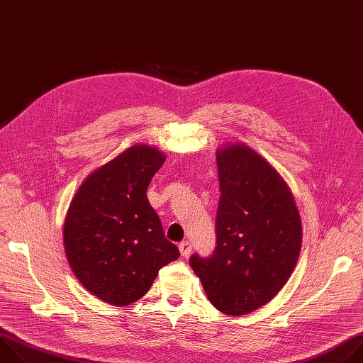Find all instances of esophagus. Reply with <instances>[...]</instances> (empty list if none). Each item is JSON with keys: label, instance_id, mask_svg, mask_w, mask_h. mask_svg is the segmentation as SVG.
Wrapping results in <instances>:
<instances>
[{"label": "esophagus", "instance_id": "1", "mask_svg": "<svg viewBox=\"0 0 363 363\" xmlns=\"http://www.w3.org/2000/svg\"><path fill=\"white\" fill-rule=\"evenodd\" d=\"M191 250H192V247H191V244H189L188 241H182V242L179 244V251H181V255H182V257H189Z\"/></svg>", "mask_w": 363, "mask_h": 363}]
</instances>
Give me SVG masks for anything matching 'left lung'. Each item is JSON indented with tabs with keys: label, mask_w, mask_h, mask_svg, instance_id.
Here are the masks:
<instances>
[{
	"label": "left lung",
	"mask_w": 363,
	"mask_h": 363,
	"mask_svg": "<svg viewBox=\"0 0 363 363\" xmlns=\"http://www.w3.org/2000/svg\"><path fill=\"white\" fill-rule=\"evenodd\" d=\"M220 203L211 257L189 266L206 297L230 316L269 303L291 276L301 248V220L279 172L244 143L217 150Z\"/></svg>",
	"instance_id": "left-lung-1"
}]
</instances>
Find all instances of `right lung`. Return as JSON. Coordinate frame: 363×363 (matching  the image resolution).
<instances>
[{
	"mask_svg": "<svg viewBox=\"0 0 363 363\" xmlns=\"http://www.w3.org/2000/svg\"><path fill=\"white\" fill-rule=\"evenodd\" d=\"M164 162L158 147L133 145L91 172L69 206L63 228L69 264L87 291L112 306L139 300L179 257L146 198Z\"/></svg>",
	"mask_w": 363,
	"mask_h": 363,
	"instance_id": "1",
	"label": "right lung"
}]
</instances>
